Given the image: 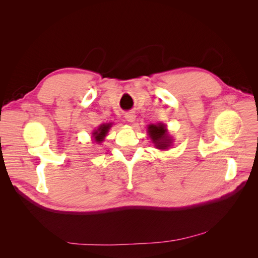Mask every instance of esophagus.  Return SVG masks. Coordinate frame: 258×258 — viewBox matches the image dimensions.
Masks as SVG:
<instances>
[{
  "instance_id": "34e87169",
  "label": "esophagus",
  "mask_w": 258,
  "mask_h": 258,
  "mask_svg": "<svg viewBox=\"0 0 258 258\" xmlns=\"http://www.w3.org/2000/svg\"><path fill=\"white\" fill-rule=\"evenodd\" d=\"M124 117H126L127 121H130V122L135 121V119H136V115L134 113H127L126 115H124Z\"/></svg>"
}]
</instances>
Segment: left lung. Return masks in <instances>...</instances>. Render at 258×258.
<instances>
[{
	"mask_svg": "<svg viewBox=\"0 0 258 258\" xmlns=\"http://www.w3.org/2000/svg\"><path fill=\"white\" fill-rule=\"evenodd\" d=\"M148 136L152 139V142L155 144L156 148L159 150H167L168 147L172 144V139L168 136L166 124L157 123V124H150L147 128Z\"/></svg>",
	"mask_w": 258,
	"mask_h": 258,
	"instance_id": "left-lung-1",
	"label": "left lung"
}]
</instances>
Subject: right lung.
<instances>
[{
	"instance_id": "obj_1",
	"label": "right lung",
	"mask_w": 258,
	"mask_h": 258,
	"mask_svg": "<svg viewBox=\"0 0 258 258\" xmlns=\"http://www.w3.org/2000/svg\"><path fill=\"white\" fill-rule=\"evenodd\" d=\"M112 127V123H103L101 124V126L98 127L97 130H95L92 132V137L93 140H95L96 142L101 143L104 140V138L106 137V134L108 132V129Z\"/></svg>"
}]
</instances>
